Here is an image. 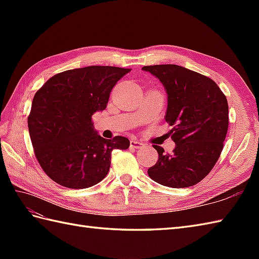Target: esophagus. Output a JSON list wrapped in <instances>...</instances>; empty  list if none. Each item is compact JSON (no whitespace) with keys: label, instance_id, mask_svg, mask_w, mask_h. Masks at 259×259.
<instances>
[{"label":"esophagus","instance_id":"34e87169","mask_svg":"<svg viewBox=\"0 0 259 259\" xmlns=\"http://www.w3.org/2000/svg\"><path fill=\"white\" fill-rule=\"evenodd\" d=\"M130 147L135 148V149H140V148L144 147V144H142V142H140V141H138V140L133 139L130 141Z\"/></svg>","mask_w":259,"mask_h":259}]
</instances>
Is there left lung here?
<instances>
[{"mask_svg": "<svg viewBox=\"0 0 259 259\" xmlns=\"http://www.w3.org/2000/svg\"><path fill=\"white\" fill-rule=\"evenodd\" d=\"M160 80L168 96L166 119L172 155L153 146L159 159L148 169L149 177L162 186L186 188L199 183L216 164L228 130V102L216 82L176 64L147 65Z\"/></svg>", "mask_w": 259, "mask_h": 259, "instance_id": "8db88e82", "label": "left lung"}]
</instances>
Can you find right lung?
<instances>
[{"mask_svg": "<svg viewBox=\"0 0 259 259\" xmlns=\"http://www.w3.org/2000/svg\"><path fill=\"white\" fill-rule=\"evenodd\" d=\"M128 72L108 65L68 70L36 91L27 118L30 138L41 168L57 184L72 189L95 186L107 176L112 150L129 148L128 138L104 139L92 122Z\"/></svg>", "mask_w": 259, "mask_h": 259, "instance_id": "add662e5", "label": "right lung"}]
</instances>
